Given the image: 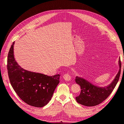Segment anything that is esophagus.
<instances>
[{
    "mask_svg": "<svg viewBox=\"0 0 124 124\" xmlns=\"http://www.w3.org/2000/svg\"><path fill=\"white\" fill-rule=\"evenodd\" d=\"M63 78L66 81H69L71 79V76L69 75V73H65V74L63 76Z\"/></svg>",
    "mask_w": 124,
    "mask_h": 124,
    "instance_id": "esophagus-1",
    "label": "esophagus"
}]
</instances>
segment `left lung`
<instances>
[{
  "label": "left lung",
  "mask_w": 124,
  "mask_h": 124,
  "mask_svg": "<svg viewBox=\"0 0 124 124\" xmlns=\"http://www.w3.org/2000/svg\"><path fill=\"white\" fill-rule=\"evenodd\" d=\"M119 70L114 79L109 85L99 87L82 77L77 76L75 81L80 86L81 92L79 95L76 97L79 103L87 107L95 106L101 103L108 97L116 86L119 79L121 71V62L119 60Z\"/></svg>",
  "instance_id": "1"
}]
</instances>
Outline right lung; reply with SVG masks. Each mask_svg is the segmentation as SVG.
Returning <instances> with one entry per match:
<instances>
[{
	"mask_svg": "<svg viewBox=\"0 0 124 124\" xmlns=\"http://www.w3.org/2000/svg\"><path fill=\"white\" fill-rule=\"evenodd\" d=\"M14 43L10 47L7 58L8 74L12 87L20 99L30 106H46L60 83V75L48 76L23 69L15 60Z\"/></svg>",
	"mask_w": 124,
	"mask_h": 124,
	"instance_id": "1",
	"label": "right lung"
}]
</instances>
